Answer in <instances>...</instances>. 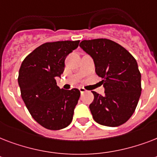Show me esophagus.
I'll list each match as a JSON object with an SVG mask.
<instances>
[{
  "label": "esophagus",
  "mask_w": 157,
  "mask_h": 157,
  "mask_svg": "<svg viewBox=\"0 0 157 157\" xmlns=\"http://www.w3.org/2000/svg\"><path fill=\"white\" fill-rule=\"evenodd\" d=\"M79 90H80V92H81V94H83V93H85V92H86V89L82 88V87H80V88H79Z\"/></svg>",
  "instance_id": "1"
}]
</instances>
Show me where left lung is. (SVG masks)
I'll use <instances>...</instances> for the list:
<instances>
[{
  "label": "left lung",
  "mask_w": 157,
  "mask_h": 157,
  "mask_svg": "<svg viewBox=\"0 0 157 157\" xmlns=\"http://www.w3.org/2000/svg\"><path fill=\"white\" fill-rule=\"evenodd\" d=\"M80 46L94 59L95 72L103 79L105 95L92 91L90 105L97 123L116 127L124 124L135 111L141 95V73L132 54L113 40H82Z\"/></svg>",
  "instance_id": "obj_1"
}]
</instances>
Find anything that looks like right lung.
<instances>
[{"label": "right lung", "instance_id": "add662e5", "mask_svg": "<svg viewBox=\"0 0 157 157\" xmlns=\"http://www.w3.org/2000/svg\"><path fill=\"white\" fill-rule=\"evenodd\" d=\"M80 40L46 42L33 50L21 64L18 82L21 96L33 119L45 129L58 130L70 124L81 92L57 86L65 59Z\"/></svg>", "mask_w": 157, "mask_h": 157}]
</instances>
